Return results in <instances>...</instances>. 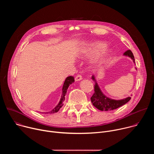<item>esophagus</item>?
<instances>
[{"instance_id":"obj_1","label":"esophagus","mask_w":154,"mask_h":154,"mask_svg":"<svg viewBox=\"0 0 154 154\" xmlns=\"http://www.w3.org/2000/svg\"><path fill=\"white\" fill-rule=\"evenodd\" d=\"M82 79V76L81 75H80V74L77 75L75 77V80L76 82H79V81L81 80Z\"/></svg>"}]
</instances>
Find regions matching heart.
I'll list each match as a JSON object with an SVG mask.
<instances>
[{
	"label": "heart",
	"instance_id": "1",
	"mask_svg": "<svg viewBox=\"0 0 154 154\" xmlns=\"http://www.w3.org/2000/svg\"><path fill=\"white\" fill-rule=\"evenodd\" d=\"M105 47L106 44L105 42L96 41L88 44V45L83 50L86 55L90 57L96 55L101 51L95 61L97 64H102L106 61L109 55V51L108 49H104Z\"/></svg>",
	"mask_w": 154,
	"mask_h": 154
}]
</instances>
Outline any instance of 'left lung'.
I'll return each mask as SVG.
<instances>
[{
	"instance_id": "1",
	"label": "left lung",
	"mask_w": 154,
	"mask_h": 154,
	"mask_svg": "<svg viewBox=\"0 0 154 154\" xmlns=\"http://www.w3.org/2000/svg\"><path fill=\"white\" fill-rule=\"evenodd\" d=\"M124 55L128 56L133 60L135 63V58L130 50H128L125 53ZM92 79L94 81V93L92 97H91V100L93 105L100 111H109L116 109L126 103H127L131 99L130 97H126L124 99L121 100H115L109 98L105 96L102 91L100 90L98 84L97 83L95 77L94 75L92 76Z\"/></svg>"
}]
</instances>
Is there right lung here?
Listing matches in <instances>:
<instances>
[{"instance_id": "add662e5", "label": "right lung", "mask_w": 154, "mask_h": 154, "mask_svg": "<svg viewBox=\"0 0 154 154\" xmlns=\"http://www.w3.org/2000/svg\"><path fill=\"white\" fill-rule=\"evenodd\" d=\"M74 82V77H72V76H69L66 79V80L64 82L63 86L61 97V99H60V100L58 104L52 109V111H51L49 112H48L46 113H51H51H57L59 111V109L63 105V102L65 100V96L66 95V92H67V90L68 89V87Z\"/></svg>"}]
</instances>
